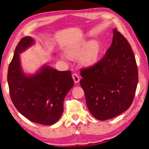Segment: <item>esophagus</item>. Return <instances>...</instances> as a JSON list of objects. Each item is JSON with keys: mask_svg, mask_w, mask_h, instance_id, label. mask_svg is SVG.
Returning <instances> with one entry per match:
<instances>
[{"mask_svg": "<svg viewBox=\"0 0 149 149\" xmlns=\"http://www.w3.org/2000/svg\"><path fill=\"white\" fill-rule=\"evenodd\" d=\"M72 76L75 83H78L79 81H80V77H79V76L77 74V73H73Z\"/></svg>", "mask_w": 149, "mask_h": 149, "instance_id": "1", "label": "esophagus"}]
</instances>
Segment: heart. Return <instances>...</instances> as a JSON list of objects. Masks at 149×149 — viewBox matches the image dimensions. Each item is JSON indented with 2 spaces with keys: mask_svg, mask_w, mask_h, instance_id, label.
Listing matches in <instances>:
<instances>
[{
  "mask_svg": "<svg viewBox=\"0 0 149 149\" xmlns=\"http://www.w3.org/2000/svg\"><path fill=\"white\" fill-rule=\"evenodd\" d=\"M101 52V47L99 42L93 41L88 43L86 41H82L70 51L73 55H78L83 53L80 57V63L84 66H92L98 60Z\"/></svg>",
  "mask_w": 149,
  "mask_h": 149,
  "instance_id": "1",
  "label": "heart"
}]
</instances>
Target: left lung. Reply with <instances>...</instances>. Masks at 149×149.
Masks as SVG:
<instances>
[{"label":"left lung","instance_id":"8db88e82","mask_svg":"<svg viewBox=\"0 0 149 149\" xmlns=\"http://www.w3.org/2000/svg\"><path fill=\"white\" fill-rule=\"evenodd\" d=\"M81 75L87 108L97 119H112L132 105L138 81L137 64L130 43L117 29L104 56L81 69Z\"/></svg>","mask_w":149,"mask_h":149}]
</instances>
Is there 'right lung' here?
Wrapping results in <instances>:
<instances>
[{
    "label": "right lung",
    "instance_id": "1",
    "mask_svg": "<svg viewBox=\"0 0 149 149\" xmlns=\"http://www.w3.org/2000/svg\"><path fill=\"white\" fill-rule=\"evenodd\" d=\"M34 42L32 37L25 36L16 47L8 68L10 96L15 107L26 119L51 125L62 116L64 98L74 85V81L70 70L58 71L46 65L34 74H25L19 54Z\"/></svg>",
    "mask_w": 149,
    "mask_h": 149
}]
</instances>
